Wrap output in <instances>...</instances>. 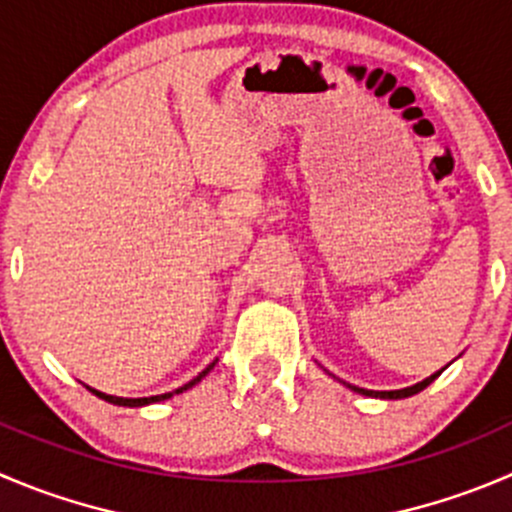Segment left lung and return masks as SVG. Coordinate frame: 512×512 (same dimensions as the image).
Listing matches in <instances>:
<instances>
[{
	"label": "left lung",
	"mask_w": 512,
	"mask_h": 512,
	"mask_svg": "<svg viewBox=\"0 0 512 512\" xmlns=\"http://www.w3.org/2000/svg\"><path fill=\"white\" fill-rule=\"evenodd\" d=\"M440 372H443V370H440ZM440 372H435V375L425 377L423 382H418V385H413V388H403V390H382V393H375V390H362V388H355V385H352V390H355V393H360V395H370V398H388V400L410 398V395H415V393H420V390L428 388L430 382H433L435 377L440 375Z\"/></svg>",
	"instance_id": "obj_1"
}]
</instances>
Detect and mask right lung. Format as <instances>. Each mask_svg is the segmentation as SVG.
I'll return each mask as SVG.
<instances>
[{
	"label": "right lung",
	"mask_w": 512,
	"mask_h": 512,
	"mask_svg": "<svg viewBox=\"0 0 512 512\" xmlns=\"http://www.w3.org/2000/svg\"><path fill=\"white\" fill-rule=\"evenodd\" d=\"M212 365H215V362H212ZM212 365L210 367H205V370L200 372V375L195 377V380H190L187 382V385H182V388H177L175 393H165V395H152V398H114V395H104V393H99V390H92L94 395H97V398H102V400H107V403H112V405H122V408H140V405H150V403H160V400H167V398H172V395H180L182 390H187V388H192V385H195V382H200L202 377L207 375V372L212 370Z\"/></svg>",
	"instance_id": "obj_1"
}]
</instances>
